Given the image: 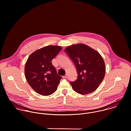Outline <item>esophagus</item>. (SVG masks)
Wrapping results in <instances>:
<instances>
[{
	"label": "esophagus",
	"mask_w": 131,
	"mask_h": 131,
	"mask_svg": "<svg viewBox=\"0 0 131 131\" xmlns=\"http://www.w3.org/2000/svg\"><path fill=\"white\" fill-rule=\"evenodd\" d=\"M67 78H68V76L67 75L63 76V78H64V79H67Z\"/></svg>",
	"instance_id": "esophagus-1"
}]
</instances>
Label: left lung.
<instances>
[{
	"mask_svg": "<svg viewBox=\"0 0 131 131\" xmlns=\"http://www.w3.org/2000/svg\"><path fill=\"white\" fill-rule=\"evenodd\" d=\"M64 51L74 62L77 71V79L70 83L73 90L83 95L95 91L105 74V63L101 55L83 43L71 45Z\"/></svg>",
	"mask_w": 131,
	"mask_h": 131,
	"instance_id": "left-lung-1",
	"label": "left lung"
}]
</instances>
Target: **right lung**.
Wrapping results in <instances>:
<instances>
[{
  "label": "right lung",
  "instance_id": "right-lung-1",
  "mask_svg": "<svg viewBox=\"0 0 131 131\" xmlns=\"http://www.w3.org/2000/svg\"><path fill=\"white\" fill-rule=\"evenodd\" d=\"M61 49L60 46L50 45L35 51L28 58L25 67V77L38 94L48 96L56 91L62 77L57 75L52 60Z\"/></svg>",
  "mask_w": 131,
  "mask_h": 131
}]
</instances>
